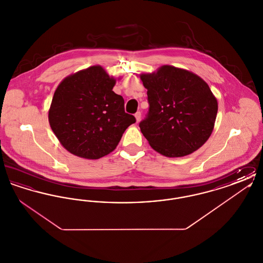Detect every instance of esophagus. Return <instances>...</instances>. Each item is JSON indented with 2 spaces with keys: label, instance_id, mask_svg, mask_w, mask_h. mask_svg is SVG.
<instances>
[{
  "label": "esophagus",
  "instance_id": "obj_1",
  "mask_svg": "<svg viewBox=\"0 0 263 263\" xmlns=\"http://www.w3.org/2000/svg\"><path fill=\"white\" fill-rule=\"evenodd\" d=\"M135 117H136V121L139 122L141 120V112L138 111V112L135 113Z\"/></svg>",
  "mask_w": 263,
  "mask_h": 263
}]
</instances>
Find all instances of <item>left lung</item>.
<instances>
[{
	"mask_svg": "<svg viewBox=\"0 0 263 263\" xmlns=\"http://www.w3.org/2000/svg\"><path fill=\"white\" fill-rule=\"evenodd\" d=\"M140 78L148 89L150 107L139 126L151 147L168 158L198 150L210 137L218 111L207 83L170 65Z\"/></svg>",
	"mask_w": 263,
	"mask_h": 263,
	"instance_id": "left-lung-1",
	"label": "left lung"
}]
</instances>
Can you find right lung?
Here are the masks:
<instances>
[{
    "instance_id": "add662e5",
    "label": "right lung",
    "mask_w": 263,
    "mask_h": 263,
    "mask_svg": "<svg viewBox=\"0 0 263 263\" xmlns=\"http://www.w3.org/2000/svg\"><path fill=\"white\" fill-rule=\"evenodd\" d=\"M115 82L102 67L91 66L65 78L56 88L48 119L71 154L88 160L104 157L136 122L125 112L123 98L113 91Z\"/></svg>"
}]
</instances>
